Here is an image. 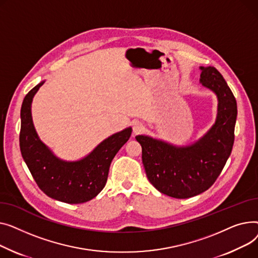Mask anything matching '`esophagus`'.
I'll return each instance as SVG.
<instances>
[{
    "label": "esophagus",
    "instance_id": "34e87169",
    "mask_svg": "<svg viewBox=\"0 0 258 258\" xmlns=\"http://www.w3.org/2000/svg\"><path fill=\"white\" fill-rule=\"evenodd\" d=\"M144 129H145V126L141 123V122H135L134 123V125H133V132L134 133H141L142 131H144Z\"/></svg>",
    "mask_w": 258,
    "mask_h": 258
}]
</instances>
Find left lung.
Masks as SVG:
<instances>
[{
  "mask_svg": "<svg viewBox=\"0 0 258 258\" xmlns=\"http://www.w3.org/2000/svg\"><path fill=\"white\" fill-rule=\"evenodd\" d=\"M201 83L219 100L217 122L203 138L188 147H174L138 135L148 180L157 190L176 199H187L207 190L220 176L234 143L236 100L221 73L201 68Z\"/></svg>",
  "mask_w": 258,
  "mask_h": 258,
  "instance_id": "1",
  "label": "left lung"
}]
</instances>
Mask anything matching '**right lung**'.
I'll return each instance as SVG.
<instances>
[{"label":"right lung","mask_w":258,"mask_h":258,"mask_svg":"<svg viewBox=\"0 0 258 258\" xmlns=\"http://www.w3.org/2000/svg\"><path fill=\"white\" fill-rule=\"evenodd\" d=\"M42 84L43 82L30 90L22 104V156L38 187L50 198L69 204L87 202L104 188L110 163L129 140L132 129L127 128L109 136L79 161L67 162L58 159L40 142L32 123V99Z\"/></svg>","instance_id":"obj_1"}]
</instances>
